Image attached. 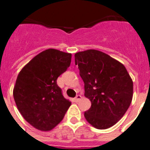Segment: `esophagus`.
<instances>
[{"mask_svg": "<svg viewBox=\"0 0 150 150\" xmlns=\"http://www.w3.org/2000/svg\"><path fill=\"white\" fill-rule=\"evenodd\" d=\"M81 99H82L81 96H80V95H77V96L75 97V98H74V101L77 102H79L80 100H81Z\"/></svg>", "mask_w": 150, "mask_h": 150, "instance_id": "obj_1", "label": "esophagus"}]
</instances>
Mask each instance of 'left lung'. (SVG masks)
Here are the masks:
<instances>
[{
    "mask_svg": "<svg viewBox=\"0 0 150 150\" xmlns=\"http://www.w3.org/2000/svg\"><path fill=\"white\" fill-rule=\"evenodd\" d=\"M74 56L84 82V96L92 104L84 117L96 128H109L121 120L131 103L132 79L123 64L104 52L89 49Z\"/></svg>",
    "mask_w": 150,
    "mask_h": 150,
    "instance_id": "8db88e82",
    "label": "left lung"
}]
</instances>
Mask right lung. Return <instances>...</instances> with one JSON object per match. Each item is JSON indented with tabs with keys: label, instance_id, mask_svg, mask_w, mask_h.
I'll use <instances>...</instances> for the list:
<instances>
[{
	"label": "right lung",
	"instance_id": "right-lung-1",
	"mask_svg": "<svg viewBox=\"0 0 150 150\" xmlns=\"http://www.w3.org/2000/svg\"><path fill=\"white\" fill-rule=\"evenodd\" d=\"M70 53L49 48L23 67L13 94L19 112L37 130L49 131L64 117L71 102L63 96L57 77L71 62Z\"/></svg>",
	"mask_w": 150,
	"mask_h": 150
}]
</instances>
